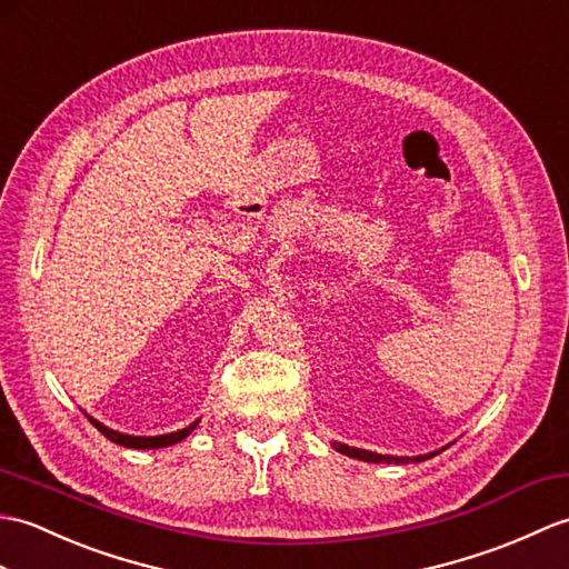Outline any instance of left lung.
<instances>
[{"label":"left lung","instance_id":"obj_1","mask_svg":"<svg viewBox=\"0 0 569 569\" xmlns=\"http://www.w3.org/2000/svg\"><path fill=\"white\" fill-rule=\"evenodd\" d=\"M332 448H335V451H339V453L349 456V458L363 460V463H395V466L421 463V460H429V458H433V456H439L441 451H446V446H443V448H439V451H431V453H425V456H382V453L366 451V448H353V446L339 443V441H332Z\"/></svg>","mask_w":569,"mask_h":569}]
</instances>
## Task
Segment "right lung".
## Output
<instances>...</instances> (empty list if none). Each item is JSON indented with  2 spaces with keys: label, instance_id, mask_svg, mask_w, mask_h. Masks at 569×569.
I'll list each match as a JSON object with an SVG mask.
<instances>
[{
  "label": "right lung",
  "instance_id": "add662e5",
  "mask_svg": "<svg viewBox=\"0 0 569 569\" xmlns=\"http://www.w3.org/2000/svg\"><path fill=\"white\" fill-rule=\"evenodd\" d=\"M87 419L106 436V439L118 443V446H126V448H167V446H174V443L187 439V436L198 427V421H201V419H196V421H191L189 427H183V429H179V431H171V433H160V436H133V433H123V431H116V429L103 427L99 419L89 417V415H87Z\"/></svg>",
  "mask_w": 569,
  "mask_h": 569
}]
</instances>
